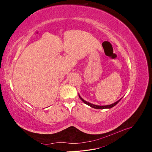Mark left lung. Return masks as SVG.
I'll list each match as a JSON object with an SVG mask.
<instances>
[{"mask_svg": "<svg viewBox=\"0 0 152 152\" xmlns=\"http://www.w3.org/2000/svg\"><path fill=\"white\" fill-rule=\"evenodd\" d=\"M79 98H80V99L82 101V102H83L85 104H87V105H89V107H92V108H96V109H104V108H112V107H113L115 105H116L119 102H120V101L121 100V99H120L119 100H118L117 102H115V103H113V104H109V105H105V106H99V105H96V104H91V103H89V102H86V101H85L84 99H82L81 97H80V96L79 94Z\"/></svg>", "mask_w": 152, "mask_h": 152, "instance_id": "8db88e82", "label": "left lung"}]
</instances>
